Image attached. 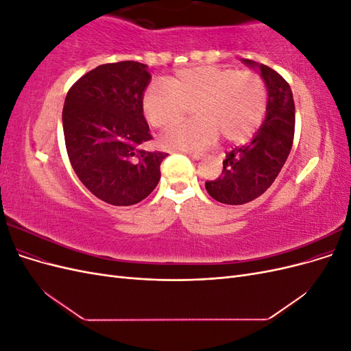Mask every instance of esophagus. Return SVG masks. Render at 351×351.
I'll return each instance as SVG.
<instances>
[{
	"instance_id": "1",
	"label": "esophagus",
	"mask_w": 351,
	"mask_h": 351,
	"mask_svg": "<svg viewBox=\"0 0 351 351\" xmlns=\"http://www.w3.org/2000/svg\"><path fill=\"white\" fill-rule=\"evenodd\" d=\"M187 155L192 158V159H196V161H199V159L202 158V155L200 154H192V152H187Z\"/></svg>"
}]
</instances>
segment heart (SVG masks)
<instances>
[{"label": "heart", "instance_id": "b5f03b06", "mask_svg": "<svg viewBox=\"0 0 351 351\" xmlns=\"http://www.w3.org/2000/svg\"><path fill=\"white\" fill-rule=\"evenodd\" d=\"M268 90L259 74L224 66H196L176 71L167 84L155 82L142 98L149 124L168 130L193 108L195 120L165 134L168 149L199 151L218 141H246L267 112Z\"/></svg>", "mask_w": 351, "mask_h": 351}]
</instances>
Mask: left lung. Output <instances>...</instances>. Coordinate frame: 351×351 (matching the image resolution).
Listing matches in <instances>:
<instances>
[{
	"mask_svg": "<svg viewBox=\"0 0 351 351\" xmlns=\"http://www.w3.org/2000/svg\"><path fill=\"white\" fill-rule=\"evenodd\" d=\"M247 66H259L268 88L267 117L252 139L227 152L222 173L206 182L208 193L226 205H243L267 192L290 155L295 111L290 84L271 67L243 60Z\"/></svg>",
	"mask_w": 351,
	"mask_h": 351,
	"instance_id": "obj_1",
	"label": "left lung"
}]
</instances>
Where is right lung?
I'll return each mask as SVG.
<instances>
[{"label":"right lung","instance_id":"add662e5","mask_svg":"<svg viewBox=\"0 0 351 351\" xmlns=\"http://www.w3.org/2000/svg\"><path fill=\"white\" fill-rule=\"evenodd\" d=\"M149 80L142 62H108L82 76L64 101L62 130L74 173L92 195L114 206L149 196L168 156L141 149L152 139L142 110Z\"/></svg>","mask_w":351,"mask_h":351}]
</instances>
